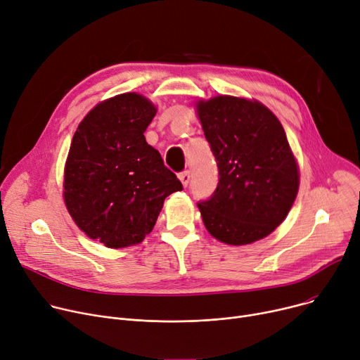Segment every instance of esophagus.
Listing matches in <instances>:
<instances>
[{
    "instance_id": "obj_1",
    "label": "esophagus",
    "mask_w": 360,
    "mask_h": 360,
    "mask_svg": "<svg viewBox=\"0 0 360 360\" xmlns=\"http://www.w3.org/2000/svg\"><path fill=\"white\" fill-rule=\"evenodd\" d=\"M189 172L188 171H185V172H182V174H179V181L182 182V186L184 188H186V185H188V182H189Z\"/></svg>"
}]
</instances>
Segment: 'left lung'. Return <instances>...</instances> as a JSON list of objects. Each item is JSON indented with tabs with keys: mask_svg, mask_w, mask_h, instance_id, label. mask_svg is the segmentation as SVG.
Returning <instances> with one entry per match:
<instances>
[{
	"mask_svg": "<svg viewBox=\"0 0 360 360\" xmlns=\"http://www.w3.org/2000/svg\"><path fill=\"white\" fill-rule=\"evenodd\" d=\"M217 160L219 185L198 204L207 231L230 246L269 236L288 215L300 166L278 117L257 100L215 95L195 101Z\"/></svg>",
	"mask_w": 360,
	"mask_h": 360,
	"instance_id": "left-lung-1",
	"label": "left lung"
}]
</instances>
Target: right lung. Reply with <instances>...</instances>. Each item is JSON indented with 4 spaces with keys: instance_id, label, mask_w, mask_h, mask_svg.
Wrapping results in <instances>:
<instances>
[{
    "instance_id": "right-lung-1",
    "label": "right lung",
    "mask_w": 360,
    "mask_h": 360,
    "mask_svg": "<svg viewBox=\"0 0 360 360\" xmlns=\"http://www.w3.org/2000/svg\"><path fill=\"white\" fill-rule=\"evenodd\" d=\"M156 111L141 94H118L95 105L72 137L63 201L79 230L105 248L141 243L165 198L182 189L145 139Z\"/></svg>"
}]
</instances>
